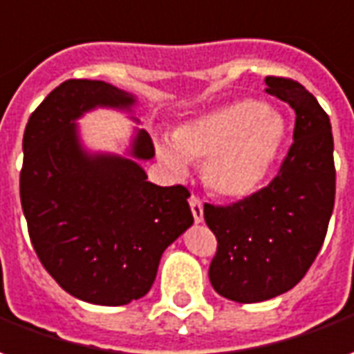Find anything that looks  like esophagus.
I'll return each mask as SVG.
<instances>
[{"instance_id":"obj_1","label":"esophagus","mask_w":354,"mask_h":354,"mask_svg":"<svg viewBox=\"0 0 354 354\" xmlns=\"http://www.w3.org/2000/svg\"><path fill=\"white\" fill-rule=\"evenodd\" d=\"M189 207H192V212H194L195 224L203 222V201L201 199H199V197H195V195H192V197H189Z\"/></svg>"}]
</instances>
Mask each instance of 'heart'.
<instances>
[{
  "mask_svg": "<svg viewBox=\"0 0 354 354\" xmlns=\"http://www.w3.org/2000/svg\"><path fill=\"white\" fill-rule=\"evenodd\" d=\"M288 128L259 100H239L189 120L169 143L157 147L160 162L182 174L185 159L203 160V180L222 197H245L259 189L280 159Z\"/></svg>",
  "mask_w": 354,
  "mask_h": 354,
  "instance_id": "obj_1",
  "label": "heart"
}]
</instances>
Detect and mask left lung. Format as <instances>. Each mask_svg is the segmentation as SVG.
Returning <instances> with one entry per match:
<instances>
[{"mask_svg": "<svg viewBox=\"0 0 354 354\" xmlns=\"http://www.w3.org/2000/svg\"><path fill=\"white\" fill-rule=\"evenodd\" d=\"M266 91L295 111L293 143L268 185L230 205L205 203L216 236L209 266L214 291L261 303L295 288L322 249L335 201L330 117L291 78L266 76Z\"/></svg>", "mask_w": 354, "mask_h": 354, "instance_id": "8db88e82", "label": "left lung"}]
</instances>
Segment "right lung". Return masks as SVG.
Segmentation results:
<instances>
[{"mask_svg":"<svg viewBox=\"0 0 354 354\" xmlns=\"http://www.w3.org/2000/svg\"><path fill=\"white\" fill-rule=\"evenodd\" d=\"M97 105L130 109L134 97L101 80H66L32 113L22 138L21 205L51 278L80 301L120 306L151 289L160 254L194 214L184 185L160 187L136 160L84 153L74 120ZM132 155H155L145 130Z\"/></svg>","mask_w":354,"mask_h":354,"instance_id":"obj_1","label":"right lung"}]
</instances>
